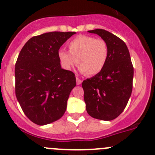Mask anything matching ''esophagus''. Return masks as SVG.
<instances>
[{
	"instance_id": "obj_1",
	"label": "esophagus",
	"mask_w": 155,
	"mask_h": 155,
	"mask_svg": "<svg viewBox=\"0 0 155 155\" xmlns=\"http://www.w3.org/2000/svg\"><path fill=\"white\" fill-rule=\"evenodd\" d=\"M76 82H77V84L79 85V84H81V79H79L77 77V78H76Z\"/></svg>"
}]
</instances>
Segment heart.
I'll return each mask as SVG.
<instances>
[{
	"mask_svg": "<svg viewBox=\"0 0 155 155\" xmlns=\"http://www.w3.org/2000/svg\"><path fill=\"white\" fill-rule=\"evenodd\" d=\"M68 51L61 49L58 51L61 66L69 71L77 63L79 71L88 76L100 73L108 59L107 42L94 36H77L68 43Z\"/></svg>",
	"mask_w": 155,
	"mask_h": 155,
	"instance_id": "obj_1",
	"label": "heart"
}]
</instances>
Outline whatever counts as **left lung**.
<instances>
[{
	"label": "left lung",
	"mask_w": 155,
	"mask_h": 155,
	"mask_svg": "<svg viewBox=\"0 0 155 155\" xmlns=\"http://www.w3.org/2000/svg\"><path fill=\"white\" fill-rule=\"evenodd\" d=\"M107 44L108 59L102 71L84 81V102L88 114L94 119L110 121L123 113L132 91L134 69L126 43L102 29L88 31Z\"/></svg>",
	"instance_id": "8db88e82"
}]
</instances>
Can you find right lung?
<instances>
[{
  "instance_id": "add662e5",
  "label": "right lung",
  "mask_w": 155,
  "mask_h": 155,
  "mask_svg": "<svg viewBox=\"0 0 155 155\" xmlns=\"http://www.w3.org/2000/svg\"><path fill=\"white\" fill-rule=\"evenodd\" d=\"M74 32H49L31 38L23 45L15 65V92L26 116L45 126L65 113L74 74L61 68L60 47Z\"/></svg>"
}]
</instances>
